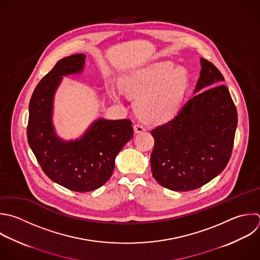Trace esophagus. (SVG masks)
Instances as JSON below:
<instances>
[{
  "label": "esophagus",
  "mask_w": 260,
  "mask_h": 260,
  "mask_svg": "<svg viewBox=\"0 0 260 260\" xmlns=\"http://www.w3.org/2000/svg\"><path fill=\"white\" fill-rule=\"evenodd\" d=\"M133 128H134V131H135V133H141V132L145 131V128H144V127H143L141 124H139V123L135 124Z\"/></svg>",
  "instance_id": "1"
}]
</instances>
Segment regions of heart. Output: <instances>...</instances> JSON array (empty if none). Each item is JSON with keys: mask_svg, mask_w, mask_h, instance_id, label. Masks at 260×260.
<instances>
[{"mask_svg": "<svg viewBox=\"0 0 260 260\" xmlns=\"http://www.w3.org/2000/svg\"><path fill=\"white\" fill-rule=\"evenodd\" d=\"M122 85L130 95L137 98L135 108L142 120L164 123L179 110L188 89V77L174 65L161 63L132 72ZM112 93L117 98V91Z\"/></svg>", "mask_w": 260, "mask_h": 260, "instance_id": "1", "label": "heart"}]
</instances>
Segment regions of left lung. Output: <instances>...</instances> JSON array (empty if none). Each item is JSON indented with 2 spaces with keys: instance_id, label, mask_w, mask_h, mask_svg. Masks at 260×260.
I'll return each mask as SVG.
<instances>
[{
  "instance_id": "obj_1",
  "label": "left lung",
  "mask_w": 260,
  "mask_h": 260,
  "mask_svg": "<svg viewBox=\"0 0 260 260\" xmlns=\"http://www.w3.org/2000/svg\"><path fill=\"white\" fill-rule=\"evenodd\" d=\"M200 62L196 94L173 119L151 130L152 176L174 191L194 190L211 181L228 165L234 146L236 106L219 70L205 59Z\"/></svg>"
}]
</instances>
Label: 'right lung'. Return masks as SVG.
Wrapping results in <instances>:
<instances>
[{
  "label": "right lung",
  "instance_id": "right-lung-1",
  "mask_svg": "<svg viewBox=\"0 0 260 260\" xmlns=\"http://www.w3.org/2000/svg\"><path fill=\"white\" fill-rule=\"evenodd\" d=\"M83 54L60 60L39 82L29 103L27 140L44 173L59 185L88 192L111 178L115 158L133 136L129 119H99L75 141H63L52 123L53 100L62 76L81 72Z\"/></svg>",
  "mask_w": 260,
  "mask_h": 260
}]
</instances>
